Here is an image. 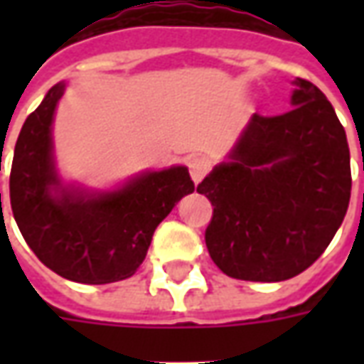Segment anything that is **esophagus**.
Wrapping results in <instances>:
<instances>
[{"label": "esophagus", "instance_id": "obj_1", "mask_svg": "<svg viewBox=\"0 0 364 364\" xmlns=\"http://www.w3.org/2000/svg\"><path fill=\"white\" fill-rule=\"evenodd\" d=\"M187 166H189V173L195 183L200 181L208 173V169H210V166H208V161L205 158H191Z\"/></svg>", "mask_w": 364, "mask_h": 364}]
</instances>
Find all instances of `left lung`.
I'll return each instance as SVG.
<instances>
[{
	"instance_id": "1",
	"label": "left lung",
	"mask_w": 364,
	"mask_h": 364,
	"mask_svg": "<svg viewBox=\"0 0 364 364\" xmlns=\"http://www.w3.org/2000/svg\"><path fill=\"white\" fill-rule=\"evenodd\" d=\"M292 111L253 114L198 183L213 205L205 242L222 273L253 282L296 277L326 252L349 206L347 136L326 95L296 77Z\"/></svg>"
}]
</instances>
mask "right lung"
Here are the masks:
<instances>
[{
    "label": "right lung",
    "instance_id": "add662e5",
    "mask_svg": "<svg viewBox=\"0 0 364 364\" xmlns=\"http://www.w3.org/2000/svg\"><path fill=\"white\" fill-rule=\"evenodd\" d=\"M62 95L64 83L54 85L21 128L9 175L13 216L28 247L60 277L83 284L122 281L142 265L158 224L195 183L177 166L109 193L60 187L52 119Z\"/></svg>",
    "mask_w": 364,
    "mask_h": 364
}]
</instances>
